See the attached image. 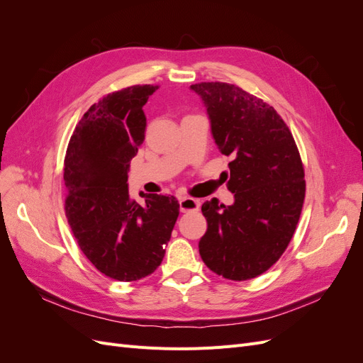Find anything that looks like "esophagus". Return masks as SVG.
I'll list each match as a JSON object with an SVG mask.
<instances>
[{"label":"esophagus","mask_w":363,"mask_h":363,"mask_svg":"<svg viewBox=\"0 0 363 363\" xmlns=\"http://www.w3.org/2000/svg\"><path fill=\"white\" fill-rule=\"evenodd\" d=\"M180 211L182 212H192V211H199L200 201L191 199V196H180Z\"/></svg>","instance_id":"34e87169"}]
</instances>
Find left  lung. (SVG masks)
<instances>
[{
	"mask_svg": "<svg viewBox=\"0 0 363 363\" xmlns=\"http://www.w3.org/2000/svg\"><path fill=\"white\" fill-rule=\"evenodd\" d=\"M191 89L203 98L218 150L232 157L227 188L235 194L232 206L203 204L200 256L224 279H255L280 259L298 224L306 195L298 148L276 108L236 84Z\"/></svg>",
	"mask_w": 363,
	"mask_h": 363,
	"instance_id": "obj_1",
	"label": "left lung"
}]
</instances>
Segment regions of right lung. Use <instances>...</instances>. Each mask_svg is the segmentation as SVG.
Instances as JSON below:
<instances>
[{
  "label": "right lung",
  "instance_id": "1",
  "mask_svg": "<svg viewBox=\"0 0 363 363\" xmlns=\"http://www.w3.org/2000/svg\"><path fill=\"white\" fill-rule=\"evenodd\" d=\"M159 86L107 94L77 124L65 156V213L83 255L104 276L140 280L155 272L179 218L172 195L128 194L130 160L145 139L142 107Z\"/></svg>",
  "mask_w": 363,
  "mask_h": 363
}]
</instances>
